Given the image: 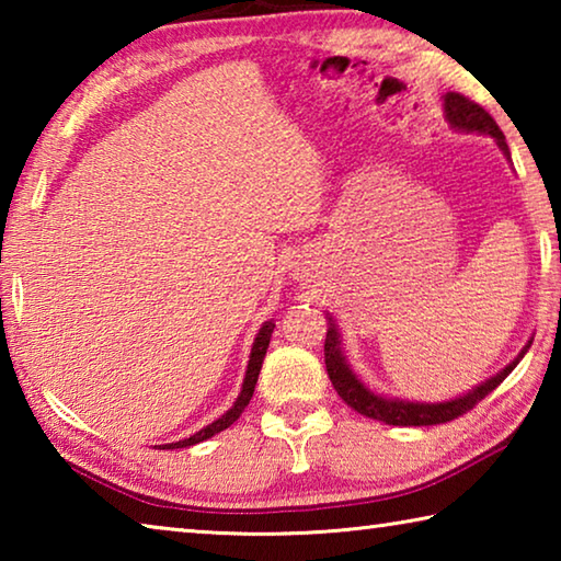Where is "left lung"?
Segmentation results:
<instances>
[{
    "mask_svg": "<svg viewBox=\"0 0 561 561\" xmlns=\"http://www.w3.org/2000/svg\"><path fill=\"white\" fill-rule=\"evenodd\" d=\"M445 116H448L453 128L488 133V136L495 138L497 146L505 150V156H510V148L505 144V136H502L500 126L495 123V118L480 106V103L470 101L468 96H462V93L450 91L445 93ZM527 348L529 344L525 346V351ZM525 351H522V354L512 360L507 368H502L497 376H492L490 381L472 388L468 396H460L448 403H408V401H393V398L371 393L354 374H351V368L346 366V358L341 354L339 331L331 317H329V331L324 341L327 371H329L331 383L336 388V393L344 398V403L354 408L356 413L374 417V421H381L388 425H438V423L455 421V417H460L462 413L472 411V408L478 405L488 393L495 391V388L512 374V368L519 364V358L525 356Z\"/></svg>",
    "mask_w": 561,
    "mask_h": 561,
    "instance_id": "8db88e82",
    "label": "left lung"
}]
</instances>
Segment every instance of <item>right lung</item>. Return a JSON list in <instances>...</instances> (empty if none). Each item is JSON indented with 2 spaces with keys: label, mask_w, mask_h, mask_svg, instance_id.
Returning a JSON list of instances; mask_svg holds the SVG:
<instances>
[{
  "label": "right lung",
  "mask_w": 561,
  "mask_h": 561,
  "mask_svg": "<svg viewBox=\"0 0 561 561\" xmlns=\"http://www.w3.org/2000/svg\"><path fill=\"white\" fill-rule=\"evenodd\" d=\"M272 331H274V324H272V321H267V324H264V327L260 329L257 339H254V346H252V354H250V366H247V376H244V383H242V393H240V398H237L230 411H227L222 417H217L215 423L207 425V428H203L201 433L190 435V438H185V440L163 445V450L187 448V445L203 443V440H207V438H213L215 433L230 428V425L237 421V417L242 415V411L247 408V403H250V398H252V393H254V386H257V378H260V371H262V360H264V354H267Z\"/></svg>",
  "instance_id": "right-lung-1"
}]
</instances>
